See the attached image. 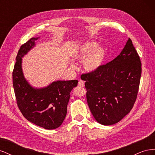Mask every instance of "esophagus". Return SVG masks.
Listing matches in <instances>:
<instances>
[{"label": "esophagus", "mask_w": 155, "mask_h": 155, "mask_svg": "<svg viewBox=\"0 0 155 155\" xmlns=\"http://www.w3.org/2000/svg\"><path fill=\"white\" fill-rule=\"evenodd\" d=\"M78 85L79 87H84V85H85V81H83L82 80H79L78 82Z\"/></svg>", "instance_id": "34e87169"}]
</instances>
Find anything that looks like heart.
Masks as SVG:
<instances>
[{
	"label": "heart",
	"instance_id": "heart-1",
	"mask_svg": "<svg viewBox=\"0 0 155 155\" xmlns=\"http://www.w3.org/2000/svg\"><path fill=\"white\" fill-rule=\"evenodd\" d=\"M73 57L79 61L86 57L83 62V68L87 72H94L104 64L107 58V51L96 42L87 41L78 46L74 51ZM72 67L75 68L76 66L72 64Z\"/></svg>",
	"mask_w": 155,
	"mask_h": 155
}]
</instances>
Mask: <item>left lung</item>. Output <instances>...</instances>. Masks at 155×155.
<instances>
[{
  "mask_svg": "<svg viewBox=\"0 0 155 155\" xmlns=\"http://www.w3.org/2000/svg\"><path fill=\"white\" fill-rule=\"evenodd\" d=\"M142 63L132 41L128 39L119 55L96 71L81 75L87 100L98 123H118L129 113L137 100Z\"/></svg>",
  "mask_w": 155,
  "mask_h": 155,
  "instance_id": "1",
  "label": "left lung"
}]
</instances>
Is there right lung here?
I'll use <instances>...</instances> for the list:
<instances>
[{
    "label": "right lung",
    "mask_w": 155,
    "mask_h": 155,
    "mask_svg": "<svg viewBox=\"0 0 155 155\" xmlns=\"http://www.w3.org/2000/svg\"><path fill=\"white\" fill-rule=\"evenodd\" d=\"M39 37H32L18 50L13 71V86L18 109L30 122L46 129L62 124L67 112L70 93L78 80L57 81L45 88H35L23 75L22 58L34 47Z\"/></svg>",
    "instance_id": "1"
}]
</instances>
